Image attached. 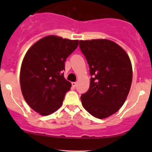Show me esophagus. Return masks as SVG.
Returning a JSON list of instances; mask_svg holds the SVG:
<instances>
[{
  "label": "esophagus",
  "instance_id": "esophagus-1",
  "mask_svg": "<svg viewBox=\"0 0 152 152\" xmlns=\"http://www.w3.org/2000/svg\"><path fill=\"white\" fill-rule=\"evenodd\" d=\"M71 84H72L73 87H76V85H77V83H76V82H72V83H71Z\"/></svg>",
  "mask_w": 152,
  "mask_h": 152
}]
</instances>
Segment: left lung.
I'll return each mask as SVG.
<instances>
[{"label": "left lung", "instance_id": "left-lung-1", "mask_svg": "<svg viewBox=\"0 0 152 152\" xmlns=\"http://www.w3.org/2000/svg\"><path fill=\"white\" fill-rule=\"evenodd\" d=\"M92 76L81 100L83 108L98 118L115 114L123 106L132 82V66L128 54L108 39L79 41Z\"/></svg>", "mask_w": 152, "mask_h": 152}]
</instances>
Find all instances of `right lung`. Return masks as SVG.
<instances>
[{
    "instance_id": "right-lung-1",
    "label": "right lung",
    "mask_w": 152,
    "mask_h": 152,
    "mask_svg": "<svg viewBox=\"0 0 152 152\" xmlns=\"http://www.w3.org/2000/svg\"><path fill=\"white\" fill-rule=\"evenodd\" d=\"M78 46V40L50 35L26 52L20 67V88L26 103L39 114L49 115L62 105L71 87L62 74L64 63Z\"/></svg>"
}]
</instances>
